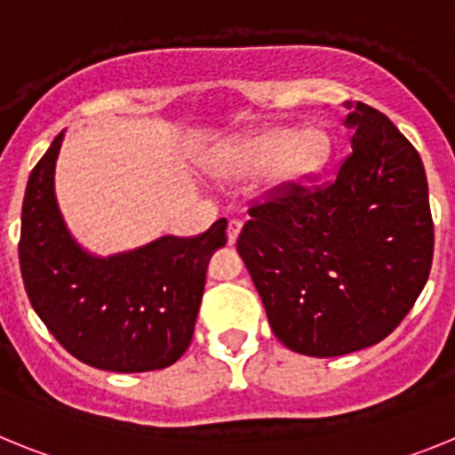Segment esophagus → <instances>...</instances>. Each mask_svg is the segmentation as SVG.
Instances as JSON below:
<instances>
[{
  "label": "esophagus",
  "mask_w": 455,
  "mask_h": 455,
  "mask_svg": "<svg viewBox=\"0 0 455 455\" xmlns=\"http://www.w3.org/2000/svg\"><path fill=\"white\" fill-rule=\"evenodd\" d=\"M241 220L239 219H232L230 223H228V243H235L236 241V236H239V232H241Z\"/></svg>",
  "instance_id": "34e87169"
}]
</instances>
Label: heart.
I'll return each instance as SVG.
<instances>
[{
    "label": "heart",
    "instance_id": "heart-1",
    "mask_svg": "<svg viewBox=\"0 0 455 455\" xmlns=\"http://www.w3.org/2000/svg\"><path fill=\"white\" fill-rule=\"evenodd\" d=\"M331 152V139L323 130L271 127L220 146L212 156V171L225 180L264 171V191H287L316 175L328 164Z\"/></svg>",
    "mask_w": 455,
    "mask_h": 455
}]
</instances>
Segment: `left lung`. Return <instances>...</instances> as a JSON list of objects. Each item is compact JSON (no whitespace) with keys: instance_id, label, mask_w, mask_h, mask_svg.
Listing matches in <instances>:
<instances>
[{"instance_id":"8db88e82","label":"left lung","mask_w":455,"mask_h":455,"mask_svg":"<svg viewBox=\"0 0 455 455\" xmlns=\"http://www.w3.org/2000/svg\"><path fill=\"white\" fill-rule=\"evenodd\" d=\"M344 107L353 150L335 180L252 200L236 239L275 337L312 357L383 341L424 289L435 243L419 152L378 108Z\"/></svg>"}]
</instances>
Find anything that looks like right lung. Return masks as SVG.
I'll use <instances>...</instances> for the list:
<instances>
[{"instance_id":"add662e5","label":"right lung","mask_w":455,"mask_h":455,"mask_svg":"<svg viewBox=\"0 0 455 455\" xmlns=\"http://www.w3.org/2000/svg\"><path fill=\"white\" fill-rule=\"evenodd\" d=\"M63 134L29 175L20 271L31 307L70 355L118 373L156 371L191 344L207 259L225 246L228 220L198 236H162L139 251L92 257L72 241L54 198Z\"/></svg>"}]
</instances>
